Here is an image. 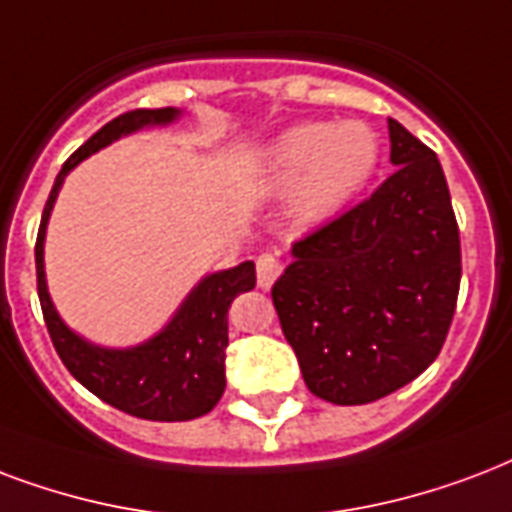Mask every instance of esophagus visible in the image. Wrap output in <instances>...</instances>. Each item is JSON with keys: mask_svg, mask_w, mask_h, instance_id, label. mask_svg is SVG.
Masks as SVG:
<instances>
[{"mask_svg": "<svg viewBox=\"0 0 512 512\" xmlns=\"http://www.w3.org/2000/svg\"><path fill=\"white\" fill-rule=\"evenodd\" d=\"M284 271V260L279 255H271V252H265V255L257 257V287H263V290H271L273 282L282 276Z\"/></svg>", "mask_w": 512, "mask_h": 512, "instance_id": "1", "label": "esophagus"}]
</instances>
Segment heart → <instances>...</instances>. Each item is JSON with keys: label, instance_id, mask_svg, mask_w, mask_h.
<instances>
[{"label": "heart", "instance_id": "obj_1", "mask_svg": "<svg viewBox=\"0 0 512 512\" xmlns=\"http://www.w3.org/2000/svg\"><path fill=\"white\" fill-rule=\"evenodd\" d=\"M381 144L362 120L300 123L265 150V179L290 190L292 212L306 225L333 220L368 187L378 169Z\"/></svg>", "mask_w": 512, "mask_h": 512}]
</instances>
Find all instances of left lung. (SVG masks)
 Segmentation results:
<instances>
[{
	"instance_id": "obj_1",
	"label": "left lung",
	"mask_w": 512,
	"mask_h": 512,
	"mask_svg": "<svg viewBox=\"0 0 512 512\" xmlns=\"http://www.w3.org/2000/svg\"><path fill=\"white\" fill-rule=\"evenodd\" d=\"M389 142L395 174L295 241L271 290L303 381L335 405L373 403L421 376L459 295V228L438 155L392 117Z\"/></svg>"
}]
</instances>
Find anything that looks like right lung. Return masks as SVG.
<instances>
[{
	"label": "right lung",
	"mask_w": 512,
	"mask_h": 512,
	"mask_svg": "<svg viewBox=\"0 0 512 512\" xmlns=\"http://www.w3.org/2000/svg\"><path fill=\"white\" fill-rule=\"evenodd\" d=\"M182 115L179 109H134L109 120L61 166L56 185L39 222L37 292L42 317L58 357L80 384L93 395L136 419L187 421L198 419L220 403L225 392V349H228V308L236 295L255 287V263L236 265L228 271L204 276L182 300L177 314L161 333L128 349H104L77 335L58 317L45 282V230L66 174L88 155L117 142L120 136L142 128L169 126Z\"/></svg>",
	"instance_id": "obj_1"
}]
</instances>
